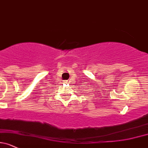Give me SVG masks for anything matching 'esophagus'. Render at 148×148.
<instances>
[{
  "mask_svg": "<svg viewBox=\"0 0 148 148\" xmlns=\"http://www.w3.org/2000/svg\"><path fill=\"white\" fill-rule=\"evenodd\" d=\"M64 83L67 84V83H68V81H67V80H65V81H64Z\"/></svg>",
  "mask_w": 148,
  "mask_h": 148,
  "instance_id": "34e87169",
  "label": "esophagus"
}]
</instances>
